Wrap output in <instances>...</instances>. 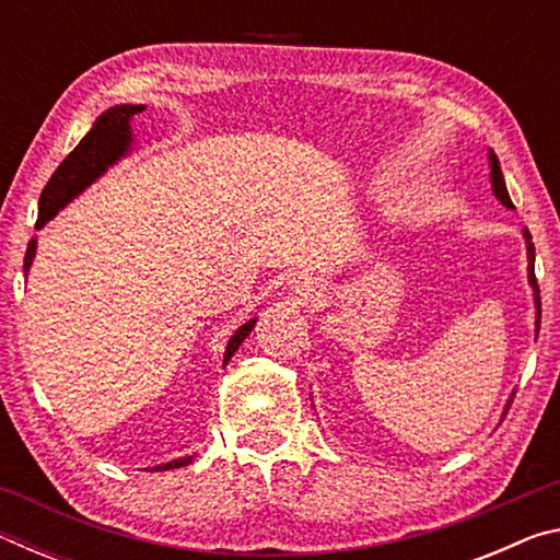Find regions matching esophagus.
Wrapping results in <instances>:
<instances>
[{"label": "esophagus", "mask_w": 560, "mask_h": 560, "mask_svg": "<svg viewBox=\"0 0 560 560\" xmlns=\"http://www.w3.org/2000/svg\"><path fill=\"white\" fill-rule=\"evenodd\" d=\"M291 289L296 291L301 299H314V296H318V287H316V281H311L308 277H299V279H293V281H291Z\"/></svg>", "instance_id": "esophagus-1"}]
</instances>
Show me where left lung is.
<instances>
[{"label": "left lung", "mask_w": 560, "mask_h": 560, "mask_svg": "<svg viewBox=\"0 0 560 560\" xmlns=\"http://www.w3.org/2000/svg\"><path fill=\"white\" fill-rule=\"evenodd\" d=\"M489 163H491V187H494V195H497L499 200L504 202L506 207H514V202H511V197H509V189H506V183H504V175H501L499 158H497L494 153L489 155ZM524 236H526V244H528V281H530V287H534L538 318H541V296H538V281H536V273H534V257H536V252H534V244H530V234H528V232H524ZM538 326H541V320H538V324H536V330H538ZM511 402H514V397H511ZM506 410H509V407H506Z\"/></svg>", "instance_id": "1"}]
</instances>
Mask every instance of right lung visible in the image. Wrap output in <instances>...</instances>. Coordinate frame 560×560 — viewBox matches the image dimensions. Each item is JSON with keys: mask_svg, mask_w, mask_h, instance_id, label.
Masks as SVG:
<instances>
[{"mask_svg": "<svg viewBox=\"0 0 560 560\" xmlns=\"http://www.w3.org/2000/svg\"><path fill=\"white\" fill-rule=\"evenodd\" d=\"M140 110H143V106L108 108L96 120V126L83 136L81 143L63 158V163L56 167V173L49 177V183H46L42 192L36 230H42V226L49 222L66 202H71L83 187H89L101 173H106L108 165L116 163L120 155H126V150L130 145V118ZM34 254H36V240H30L26 257H24V271H30ZM254 324H257V318L246 320L242 328H236V334L230 338V346L224 350V363L234 355V350L242 346V340L252 334ZM189 462H192V457L160 464L155 469H163V471L177 469V467H185Z\"/></svg>", "mask_w": 560, "mask_h": 560, "instance_id": "1", "label": "right lung"}]
</instances>
